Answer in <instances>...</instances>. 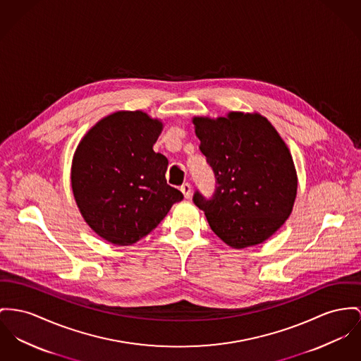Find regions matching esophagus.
<instances>
[{
  "label": "esophagus",
  "instance_id": "1",
  "mask_svg": "<svg viewBox=\"0 0 361 361\" xmlns=\"http://www.w3.org/2000/svg\"><path fill=\"white\" fill-rule=\"evenodd\" d=\"M180 192H183V195H185V198H190L192 197V186L189 185V183H183L182 186H180Z\"/></svg>",
  "mask_w": 361,
  "mask_h": 361
}]
</instances>
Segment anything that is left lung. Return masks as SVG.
Masks as SVG:
<instances>
[{"mask_svg":"<svg viewBox=\"0 0 361 361\" xmlns=\"http://www.w3.org/2000/svg\"><path fill=\"white\" fill-rule=\"evenodd\" d=\"M200 150L216 178V192L192 201L220 240L234 249L263 243L288 220L297 172L288 145L257 112L194 116Z\"/></svg>","mask_w":361,"mask_h":361,"instance_id":"1","label":"left lung"}]
</instances>
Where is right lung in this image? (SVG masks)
I'll use <instances>...</instances> for the list:
<instances>
[{
  "instance_id": "right-lung-1",
  "label": "right lung",
  "mask_w": 361,
  "mask_h": 361,
  "mask_svg": "<svg viewBox=\"0 0 361 361\" xmlns=\"http://www.w3.org/2000/svg\"><path fill=\"white\" fill-rule=\"evenodd\" d=\"M163 121L118 111L85 134L73 153L71 188L79 212L102 240L127 246L144 238L183 194L166 180L169 160L153 145Z\"/></svg>"
}]
</instances>
